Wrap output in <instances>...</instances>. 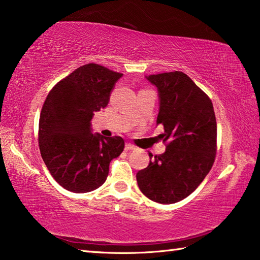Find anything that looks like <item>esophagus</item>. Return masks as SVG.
<instances>
[{"label": "esophagus", "instance_id": "34e87169", "mask_svg": "<svg viewBox=\"0 0 260 260\" xmlns=\"http://www.w3.org/2000/svg\"><path fill=\"white\" fill-rule=\"evenodd\" d=\"M124 149L125 150H135L136 149V147L134 146V145H131V144H125V146H124Z\"/></svg>", "mask_w": 260, "mask_h": 260}]
</instances>
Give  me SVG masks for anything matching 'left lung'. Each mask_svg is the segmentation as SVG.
<instances>
[{
    "instance_id": "left-lung-1",
    "label": "left lung",
    "mask_w": 260,
    "mask_h": 260,
    "mask_svg": "<svg viewBox=\"0 0 260 260\" xmlns=\"http://www.w3.org/2000/svg\"><path fill=\"white\" fill-rule=\"evenodd\" d=\"M157 87L159 111L156 123L164 126L159 138L163 154L137 173V182L147 198L174 204L188 197L212 169L216 154V117L212 101L183 72L146 77ZM149 157L153 155L149 153Z\"/></svg>"
}]
</instances>
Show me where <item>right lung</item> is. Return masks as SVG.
Segmentation results:
<instances>
[{
	"mask_svg": "<svg viewBox=\"0 0 260 260\" xmlns=\"http://www.w3.org/2000/svg\"><path fill=\"white\" fill-rule=\"evenodd\" d=\"M122 73L95 63L85 64L53 87L39 117L42 158L56 182L85 193L100 188L111 160L124 148L121 137L92 134L91 119L109 104Z\"/></svg>",
	"mask_w": 260,
	"mask_h": 260,
	"instance_id": "obj_1",
	"label": "right lung"
}]
</instances>
